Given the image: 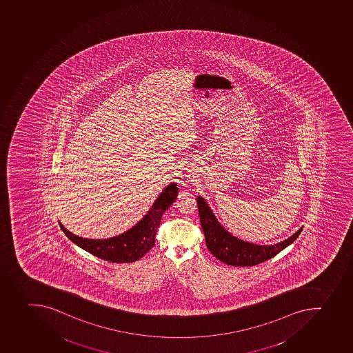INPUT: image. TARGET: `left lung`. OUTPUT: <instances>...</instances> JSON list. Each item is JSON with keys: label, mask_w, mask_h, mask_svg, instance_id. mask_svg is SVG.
<instances>
[{"label": "left lung", "mask_w": 353, "mask_h": 353, "mask_svg": "<svg viewBox=\"0 0 353 353\" xmlns=\"http://www.w3.org/2000/svg\"><path fill=\"white\" fill-rule=\"evenodd\" d=\"M197 206L207 248L217 259L231 266H254L264 263L291 245L302 231L301 228L292 236L276 245H254L235 238L234 235L228 232L219 224L206 201L201 196L197 197Z\"/></svg>", "instance_id": "1"}]
</instances>
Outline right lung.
Here are the masks:
<instances>
[{
	"instance_id": "right-lung-1",
	"label": "right lung",
	"mask_w": 353,
	"mask_h": 353,
	"mask_svg": "<svg viewBox=\"0 0 353 353\" xmlns=\"http://www.w3.org/2000/svg\"><path fill=\"white\" fill-rule=\"evenodd\" d=\"M178 185L172 182L161 192L152 208L127 232L114 238L92 240L81 238L68 231L60 223L64 234L78 247L89 254L111 263H134L150 250L155 245L156 231L163 214L168 210L178 196Z\"/></svg>"
}]
</instances>
